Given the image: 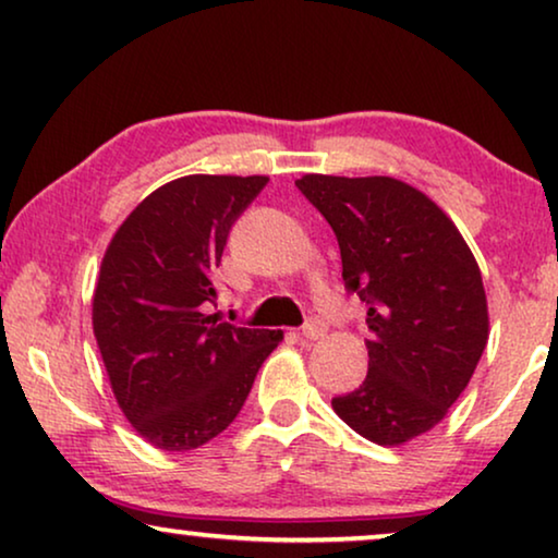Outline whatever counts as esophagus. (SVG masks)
<instances>
[{
  "instance_id": "34e87169",
  "label": "esophagus",
  "mask_w": 558,
  "mask_h": 558,
  "mask_svg": "<svg viewBox=\"0 0 558 558\" xmlns=\"http://www.w3.org/2000/svg\"><path fill=\"white\" fill-rule=\"evenodd\" d=\"M325 332H327V327H325V323H319V319H310V323L302 327V338H307V340H319Z\"/></svg>"
}]
</instances>
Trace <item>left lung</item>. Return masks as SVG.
Segmentation results:
<instances>
[{"mask_svg":"<svg viewBox=\"0 0 558 558\" xmlns=\"http://www.w3.org/2000/svg\"><path fill=\"white\" fill-rule=\"evenodd\" d=\"M296 187L335 231L345 289L368 304V376L335 396V414L376 445H403L447 416L487 345L480 266L407 182L304 174Z\"/></svg>","mask_w":558,"mask_h":558,"instance_id":"8db88e82","label":"left lung"}]
</instances>
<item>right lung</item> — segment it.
<instances>
[{"mask_svg": "<svg viewBox=\"0 0 558 558\" xmlns=\"http://www.w3.org/2000/svg\"><path fill=\"white\" fill-rule=\"evenodd\" d=\"M269 178L187 174L119 226L94 292V335L121 411L149 445L187 452L239 416L284 332L220 323L228 233Z\"/></svg>", "mask_w": 558, "mask_h": 558, "instance_id": "1", "label": "right lung"}]
</instances>
